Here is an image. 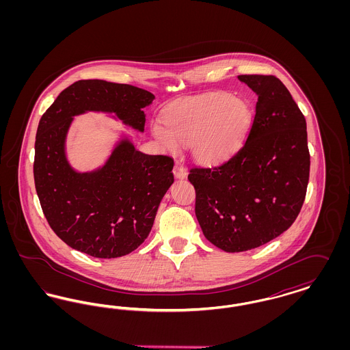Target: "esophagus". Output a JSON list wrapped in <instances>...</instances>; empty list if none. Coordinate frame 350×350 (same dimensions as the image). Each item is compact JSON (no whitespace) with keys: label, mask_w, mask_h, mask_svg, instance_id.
I'll list each match as a JSON object with an SVG mask.
<instances>
[{"label":"esophagus","mask_w":350,"mask_h":350,"mask_svg":"<svg viewBox=\"0 0 350 350\" xmlns=\"http://www.w3.org/2000/svg\"><path fill=\"white\" fill-rule=\"evenodd\" d=\"M173 174H174L176 178H185L186 174H187V172H186L185 167L181 165L180 163H176L174 167H173Z\"/></svg>","instance_id":"34e87169"}]
</instances>
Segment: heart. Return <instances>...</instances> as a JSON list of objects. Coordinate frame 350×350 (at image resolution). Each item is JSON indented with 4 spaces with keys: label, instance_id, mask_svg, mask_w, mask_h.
Returning <instances> with one entry per match:
<instances>
[{
    "label": "heart",
    "instance_id": "heart-1",
    "mask_svg": "<svg viewBox=\"0 0 350 350\" xmlns=\"http://www.w3.org/2000/svg\"><path fill=\"white\" fill-rule=\"evenodd\" d=\"M248 102L228 92H214L180 100L167 107L163 123L152 124V133L167 150L178 144L190 147L202 164L227 160L243 143L252 124Z\"/></svg>",
    "mask_w": 350,
    "mask_h": 350
}]
</instances>
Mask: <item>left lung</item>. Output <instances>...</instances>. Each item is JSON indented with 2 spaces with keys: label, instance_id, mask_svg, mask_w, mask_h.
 Wrapping results in <instances>:
<instances>
[{
  "label": "left lung",
  "instance_id": "8db88e82",
  "mask_svg": "<svg viewBox=\"0 0 350 350\" xmlns=\"http://www.w3.org/2000/svg\"><path fill=\"white\" fill-rule=\"evenodd\" d=\"M257 94L247 142L228 161L193 167L196 215L224 252L261 247L291 227L306 198L310 152L304 116L274 76L237 77Z\"/></svg>",
  "mask_w": 350,
  "mask_h": 350
}]
</instances>
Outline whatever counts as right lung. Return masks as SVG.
I'll use <instances>...</instances> for the list:
<instances>
[{"label":"right lung","instance_id":"right-lung-1","mask_svg":"<svg viewBox=\"0 0 350 350\" xmlns=\"http://www.w3.org/2000/svg\"><path fill=\"white\" fill-rule=\"evenodd\" d=\"M154 96L127 83L80 80L64 89L40 118L33 180L51 228L67 245L97 258L122 257L150 234L170 185L173 159L146 154L123 135L102 167L77 172L66 143L73 118L88 111L114 114L143 133Z\"/></svg>","mask_w":350,"mask_h":350}]
</instances>
